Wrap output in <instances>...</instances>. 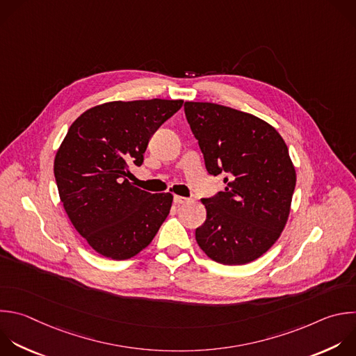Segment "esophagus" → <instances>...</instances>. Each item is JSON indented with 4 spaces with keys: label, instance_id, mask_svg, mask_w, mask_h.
I'll use <instances>...</instances> for the list:
<instances>
[{
    "label": "esophagus",
    "instance_id": "obj_1",
    "mask_svg": "<svg viewBox=\"0 0 356 356\" xmlns=\"http://www.w3.org/2000/svg\"><path fill=\"white\" fill-rule=\"evenodd\" d=\"M173 201H175V204H176V205H180V204L187 202V201H188V198H186V197H183V195H175Z\"/></svg>",
    "mask_w": 356,
    "mask_h": 356
}]
</instances>
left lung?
<instances>
[{"label":"left lung","instance_id":"1","mask_svg":"<svg viewBox=\"0 0 356 356\" xmlns=\"http://www.w3.org/2000/svg\"><path fill=\"white\" fill-rule=\"evenodd\" d=\"M184 113L208 173L225 175V191L202 198L195 241L213 261L248 264L271 249L284 230L296 170L280 133L261 118L227 106L186 102Z\"/></svg>","mask_w":356,"mask_h":356}]
</instances>
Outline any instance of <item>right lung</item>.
I'll use <instances>...</instances> for the list:
<instances>
[{"label": "right lung", "mask_w": 356, "mask_h": 356, "mask_svg": "<svg viewBox=\"0 0 356 356\" xmlns=\"http://www.w3.org/2000/svg\"><path fill=\"white\" fill-rule=\"evenodd\" d=\"M181 106V99L107 102L68 129L54 158L60 200L76 232L103 257L137 256L169 215L170 193H147L127 176L131 165H143L151 136Z\"/></svg>", "instance_id": "obj_1"}]
</instances>
